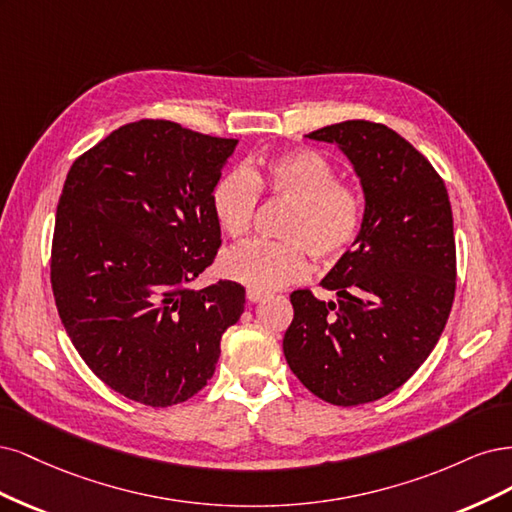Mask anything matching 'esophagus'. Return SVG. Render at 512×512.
<instances>
[{
	"instance_id": "obj_1",
	"label": "esophagus",
	"mask_w": 512,
	"mask_h": 512,
	"mask_svg": "<svg viewBox=\"0 0 512 512\" xmlns=\"http://www.w3.org/2000/svg\"><path fill=\"white\" fill-rule=\"evenodd\" d=\"M263 295H266V293H261V291H255V289H246V300H249L251 304H255V302L263 300Z\"/></svg>"
}]
</instances>
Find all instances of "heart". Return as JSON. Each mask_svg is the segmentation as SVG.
Masks as SVG:
<instances>
[{"label":"heart","mask_w":512,"mask_h":512,"mask_svg":"<svg viewBox=\"0 0 512 512\" xmlns=\"http://www.w3.org/2000/svg\"><path fill=\"white\" fill-rule=\"evenodd\" d=\"M259 191L293 204V210L280 229L285 240H253L223 255V274L246 289L266 293L300 283L310 272L308 251L334 263L353 249L364 227V197L312 148L276 155L261 168H236L214 183L210 206L227 236L249 234Z\"/></svg>","instance_id":"b5f03b06"}]
</instances>
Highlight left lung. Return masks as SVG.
<instances>
[{"instance_id":"obj_1","label":"left lung","mask_w":512,"mask_h":512,"mask_svg":"<svg viewBox=\"0 0 512 512\" xmlns=\"http://www.w3.org/2000/svg\"><path fill=\"white\" fill-rule=\"evenodd\" d=\"M351 159L366 193L353 249L321 287L291 293L283 338L289 368L336 406L381 400L402 387L436 346L455 298L453 212L444 180L415 146L381 123L344 121L310 131Z\"/></svg>"}]
</instances>
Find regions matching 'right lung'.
<instances>
[{"label": "right lung", "instance_id": "1", "mask_svg": "<svg viewBox=\"0 0 512 512\" xmlns=\"http://www.w3.org/2000/svg\"><path fill=\"white\" fill-rule=\"evenodd\" d=\"M238 140L142 119L82 153L57 204L51 285L91 372L166 408L204 389L244 287L191 283L221 246L210 191Z\"/></svg>", "mask_w": 512, "mask_h": 512}]
</instances>
